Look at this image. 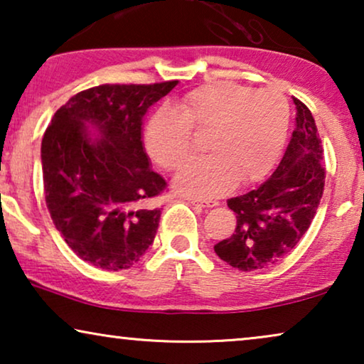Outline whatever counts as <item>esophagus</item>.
Masks as SVG:
<instances>
[{
    "mask_svg": "<svg viewBox=\"0 0 364 364\" xmlns=\"http://www.w3.org/2000/svg\"><path fill=\"white\" fill-rule=\"evenodd\" d=\"M188 203L192 205H198V207H217L218 202L217 200H200V198H187Z\"/></svg>",
    "mask_w": 364,
    "mask_h": 364,
    "instance_id": "1",
    "label": "esophagus"
}]
</instances>
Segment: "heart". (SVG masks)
Masks as SVG:
<instances>
[{
	"instance_id": "b5f03b06",
	"label": "heart",
	"mask_w": 364,
	"mask_h": 364,
	"mask_svg": "<svg viewBox=\"0 0 364 364\" xmlns=\"http://www.w3.org/2000/svg\"><path fill=\"white\" fill-rule=\"evenodd\" d=\"M290 122L287 97L273 87L253 91L235 82L193 89L176 109L159 107L144 127L149 157L176 171L191 157L193 131H210L212 154L193 159L177 173L176 188L193 198H213L238 183L262 181L280 156Z\"/></svg>"
}]
</instances>
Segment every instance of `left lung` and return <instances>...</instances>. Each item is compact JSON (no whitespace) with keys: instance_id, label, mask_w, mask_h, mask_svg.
<instances>
[{"instance_id":"obj_1","label":"left lung","mask_w":364,"mask_h":364,"mask_svg":"<svg viewBox=\"0 0 364 364\" xmlns=\"http://www.w3.org/2000/svg\"><path fill=\"white\" fill-rule=\"evenodd\" d=\"M295 131L280 164L267 182L227 205L237 215L232 237L213 250L242 272L260 270L280 262L310 228L325 191L323 147L311 111L300 99Z\"/></svg>"}]
</instances>
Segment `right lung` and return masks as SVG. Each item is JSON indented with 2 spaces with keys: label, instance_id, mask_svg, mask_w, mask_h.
Listing matches in <instances>:
<instances>
[{
  "label": "right lung",
  "instance_id": "obj_1",
  "mask_svg": "<svg viewBox=\"0 0 364 364\" xmlns=\"http://www.w3.org/2000/svg\"><path fill=\"white\" fill-rule=\"evenodd\" d=\"M177 81L102 84L77 92L54 114L41 144L46 205L64 242L84 262L126 270L157 233L149 200L167 183L149 167L142 117ZM86 123L102 134L88 136Z\"/></svg>",
  "mask_w": 364,
  "mask_h": 364
}]
</instances>
